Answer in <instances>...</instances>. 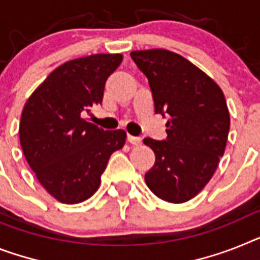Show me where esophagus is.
I'll return each mask as SVG.
<instances>
[{"label": "esophagus", "instance_id": "1", "mask_svg": "<svg viewBox=\"0 0 260 260\" xmlns=\"http://www.w3.org/2000/svg\"><path fill=\"white\" fill-rule=\"evenodd\" d=\"M128 141H129L132 145H136V147H139V145H141V137H136V136H128Z\"/></svg>", "mask_w": 260, "mask_h": 260}]
</instances>
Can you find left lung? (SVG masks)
Here are the masks:
<instances>
[{"label":"left lung","mask_w":260,"mask_h":260,"mask_svg":"<svg viewBox=\"0 0 260 260\" xmlns=\"http://www.w3.org/2000/svg\"><path fill=\"white\" fill-rule=\"evenodd\" d=\"M148 78L154 112L168 117L167 140L144 139L156 162L145 182L161 200L184 204L208 185L223 156L230 115L221 87L176 52L164 49L131 52Z\"/></svg>","instance_id":"left-lung-1"}]
</instances>
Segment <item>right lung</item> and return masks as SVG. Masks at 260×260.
<instances>
[{
  "mask_svg": "<svg viewBox=\"0 0 260 260\" xmlns=\"http://www.w3.org/2000/svg\"><path fill=\"white\" fill-rule=\"evenodd\" d=\"M121 60V54H93L63 63L23 107L19 141L26 161L62 204L93 196L111 154L125 144V131H104L83 119V112L102 104L106 80Z\"/></svg>",
  "mask_w": 260,
  "mask_h": 260,
  "instance_id": "right-lung-1",
  "label": "right lung"
}]
</instances>
